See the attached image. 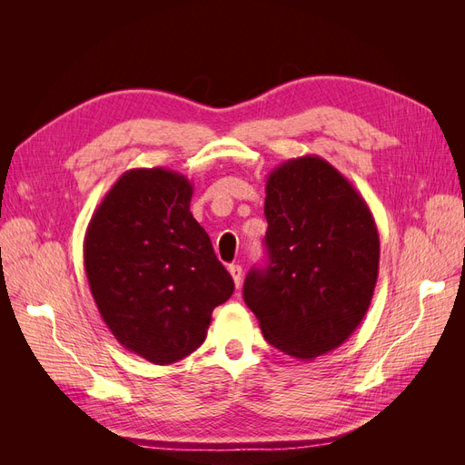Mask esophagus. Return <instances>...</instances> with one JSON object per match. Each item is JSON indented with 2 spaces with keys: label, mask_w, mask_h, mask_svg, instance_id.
Segmentation results:
<instances>
[{
  "label": "esophagus",
  "mask_w": 465,
  "mask_h": 465,
  "mask_svg": "<svg viewBox=\"0 0 465 465\" xmlns=\"http://www.w3.org/2000/svg\"><path fill=\"white\" fill-rule=\"evenodd\" d=\"M229 272H231L234 285H236V289H238V287H241V283H242V267H241V265H231Z\"/></svg>",
  "instance_id": "obj_1"
}]
</instances>
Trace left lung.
<instances>
[{"label": "left lung", "mask_w": 465, "mask_h": 465, "mask_svg": "<svg viewBox=\"0 0 465 465\" xmlns=\"http://www.w3.org/2000/svg\"><path fill=\"white\" fill-rule=\"evenodd\" d=\"M265 270H252L244 301L263 337L311 361L340 347L367 314L380 238L367 202L318 154L281 163L265 182Z\"/></svg>", "instance_id": "1"}]
</instances>
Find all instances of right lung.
<instances>
[{
    "label": "right lung",
    "mask_w": 465,
    "mask_h": 465,
    "mask_svg": "<svg viewBox=\"0 0 465 465\" xmlns=\"http://www.w3.org/2000/svg\"><path fill=\"white\" fill-rule=\"evenodd\" d=\"M193 186L168 168L124 173L94 209L83 242L93 299L132 353L171 364L198 349L232 277L190 211Z\"/></svg>",
    "instance_id": "1"
}]
</instances>
